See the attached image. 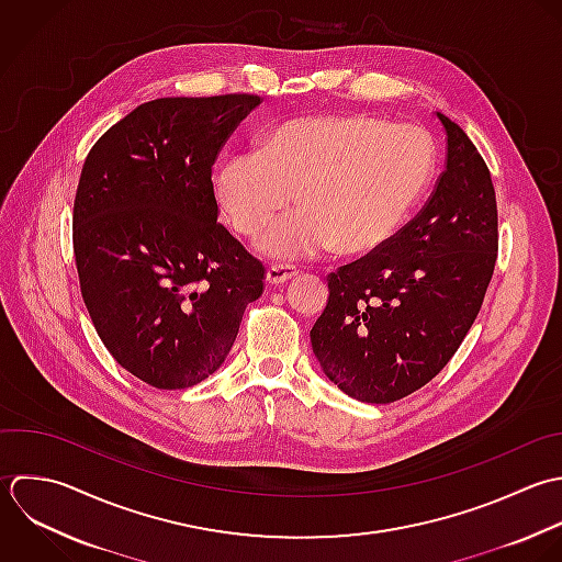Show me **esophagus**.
I'll return each instance as SVG.
<instances>
[{
    "label": "esophagus",
    "instance_id": "1",
    "mask_svg": "<svg viewBox=\"0 0 562 562\" xmlns=\"http://www.w3.org/2000/svg\"><path fill=\"white\" fill-rule=\"evenodd\" d=\"M295 276H297V269L291 267V265H271L267 269V282L269 284H284Z\"/></svg>",
    "mask_w": 562,
    "mask_h": 562
}]
</instances>
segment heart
<instances>
[{"label":"heart","instance_id":"heart-1","mask_svg":"<svg viewBox=\"0 0 562 562\" xmlns=\"http://www.w3.org/2000/svg\"><path fill=\"white\" fill-rule=\"evenodd\" d=\"M438 148L418 124L368 113L300 117L262 148L229 155L214 188L236 232L265 229L297 192L302 207L273 223L256 247L276 260H306L337 245L370 254L387 245L434 186Z\"/></svg>","mask_w":562,"mask_h":562}]
</instances>
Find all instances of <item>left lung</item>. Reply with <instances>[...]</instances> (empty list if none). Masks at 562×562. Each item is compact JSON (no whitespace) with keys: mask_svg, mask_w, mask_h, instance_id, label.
I'll list each match as a JSON object with an SVG mask.
<instances>
[{"mask_svg":"<svg viewBox=\"0 0 562 562\" xmlns=\"http://www.w3.org/2000/svg\"><path fill=\"white\" fill-rule=\"evenodd\" d=\"M447 133L438 186L387 245L328 278L311 330L324 374L361 403H394L427 385L471 330L497 260V201L469 135Z\"/></svg>","mask_w":562,"mask_h":562,"instance_id":"1","label":"left lung"}]
</instances>
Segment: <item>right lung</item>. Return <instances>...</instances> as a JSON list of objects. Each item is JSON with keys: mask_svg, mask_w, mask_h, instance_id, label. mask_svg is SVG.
<instances>
[{"mask_svg": "<svg viewBox=\"0 0 562 562\" xmlns=\"http://www.w3.org/2000/svg\"><path fill=\"white\" fill-rule=\"evenodd\" d=\"M258 95L157 98L89 150L74 201L80 293L111 357L157 390L227 359L265 267L218 223L214 159Z\"/></svg>", "mask_w": 562, "mask_h": 562, "instance_id": "1", "label": "right lung"}]
</instances>
